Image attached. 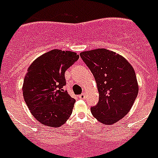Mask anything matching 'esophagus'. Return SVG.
Masks as SVG:
<instances>
[{
  "label": "esophagus",
  "mask_w": 158,
  "mask_h": 158,
  "mask_svg": "<svg viewBox=\"0 0 158 158\" xmlns=\"http://www.w3.org/2000/svg\"><path fill=\"white\" fill-rule=\"evenodd\" d=\"M79 97H80V99H84L85 97V93H82V94H81L80 96H79Z\"/></svg>",
  "instance_id": "1"
}]
</instances>
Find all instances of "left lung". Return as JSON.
I'll list each match as a JSON object with an SVG mask.
<instances>
[{
  "label": "left lung",
  "mask_w": 158,
  "mask_h": 158,
  "mask_svg": "<svg viewBox=\"0 0 158 158\" xmlns=\"http://www.w3.org/2000/svg\"><path fill=\"white\" fill-rule=\"evenodd\" d=\"M80 56L98 89L99 102L91 107L92 114L101 123H115L129 112L139 93L134 68L122 55L107 49L83 51Z\"/></svg>",
  "instance_id": "left-lung-1"
}]
</instances>
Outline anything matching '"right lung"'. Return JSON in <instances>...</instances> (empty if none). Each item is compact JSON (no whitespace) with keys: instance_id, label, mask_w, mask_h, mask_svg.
Returning <instances> with one entry per match:
<instances>
[{"instance_id":"right-lung-1","label":"right lung","mask_w":158,"mask_h":158,"mask_svg":"<svg viewBox=\"0 0 158 158\" xmlns=\"http://www.w3.org/2000/svg\"><path fill=\"white\" fill-rule=\"evenodd\" d=\"M79 55L54 49L36 58L27 69L23 80V99L31 113L40 123L58 127L71 115L75 99L64 90L65 72Z\"/></svg>"}]
</instances>
